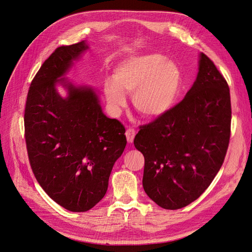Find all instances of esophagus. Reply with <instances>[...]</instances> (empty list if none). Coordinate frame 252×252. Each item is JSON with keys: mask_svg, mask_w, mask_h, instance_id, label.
<instances>
[{"mask_svg": "<svg viewBox=\"0 0 252 252\" xmlns=\"http://www.w3.org/2000/svg\"><path fill=\"white\" fill-rule=\"evenodd\" d=\"M126 138H127V141L129 143H132L133 140H134V136H135V130L133 128H128L126 130Z\"/></svg>", "mask_w": 252, "mask_h": 252, "instance_id": "34e87169", "label": "esophagus"}]
</instances>
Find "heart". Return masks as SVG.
Listing matches in <instances>:
<instances>
[{
    "label": "heart",
    "mask_w": 252,
    "mask_h": 252,
    "mask_svg": "<svg viewBox=\"0 0 252 252\" xmlns=\"http://www.w3.org/2000/svg\"><path fill=\"white\" fill-rule=\"evenodd\" d=\"M182 87L178 65L159 53H148L123 61L114 70L113 81L105 82L104 91L111 107H124V94H132L134 108L143 117L155 119L168 112Z\"/></svg>",
    "instance_id": "obj_1"
}]
</instances>
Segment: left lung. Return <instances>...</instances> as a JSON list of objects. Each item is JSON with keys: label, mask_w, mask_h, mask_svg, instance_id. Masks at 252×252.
I'll list each match as a JSON object with an SVG mask.
<instances>
[{"label": "left lung", "mask_w": 252, "mask_h": 252, "mask_svg": "<svg viewBox=\"0 0 252 252\" xmlns=\"http://www.w3.org/2000/svg\"><path fill=\"white\" fill-rule=\"evenodd\" d=\"M229 86L201 53L199 73L186 96L164 116L140 126L134 146L145 158L143 187L164 209L195 201L222 167L230 140Z\"/></svg>", "instance_id": "obj_1"}]
</instances>
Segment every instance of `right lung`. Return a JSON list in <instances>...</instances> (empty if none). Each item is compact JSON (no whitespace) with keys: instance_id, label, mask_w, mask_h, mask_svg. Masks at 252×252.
Returning a JSON list of instances; mask_svg holds the SVG:
<instances>
[{"instance_id":"add662e5","label":"right lung","mask_w":252,"mask_h":252,"mask_svg":"<svg viewBox=\"0 0 252 252\" xmlns=\"http://www.w3.org/2000/svg\"><path fill=\"white\" fill-rule=\"evenodd\" d=\"M87 48L82 41L51 53L30 84L24 113L34 177L53 201L72 212L87 211L103 199L127 143L125 127L105 116L93 89L59 79ZM57 82L68 89L66 99L56 93Z\"/></svg>"}]
</instances>
